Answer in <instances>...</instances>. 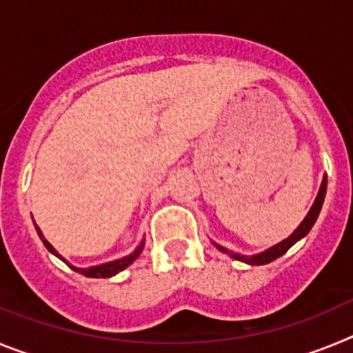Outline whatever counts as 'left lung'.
Returning a JSON list of instances; mask_svg holds the SVG:
<instances>
[{
    "label": "left lung",
    "instance_id": "left-lung-1",
    "mask_svg": "<svg viewBox=\"0 0 353 353\" xmlns=\"http://www.w3.org/2000/svg\"><path fill=\"white\" fill-rule=\"evenodd\" d=\"M325 191H327V176H323L322 187H320V191H318V196H316V199H314V203H313V207H311L310 214L305 215V219L302 221L301 226H299L297 230H295V232H293L292 235L288 236V239L283 240V242H279V244L274 245V248L267 249V251L261 252V254H256V256L248 258V256H240V254H232V256L236 258V260H242V261H245V263H251V265L270 263V261H274V260H276V258L283 256V254H285V252L288 251V249L292 248V245L295 244V242H297V240H301L302 236H305V235H307V233H310V230H311V228H313L314 221H316L318 214H320V208H322V205H323ZM217 248H219L221 251L228 252L226 249L221 248V245H217Z\"/></svg>",
    "mask_w": 353,
    "mask_h": 353
}]
</instances>
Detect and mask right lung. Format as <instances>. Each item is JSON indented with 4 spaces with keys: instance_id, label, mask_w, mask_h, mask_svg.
<instances>
[{
    "instance_id": "obj_1",
    "label": "right lung",
    "mask_w": 353,
    "mask_h": 353,
    "mask_svg": "<svg viewBox=\"0 0 353 353\" xmlns=\"http://www.w3.org/2000/svg\"><path fill=\"white\" fill-rule=\"evenodd\" d=\"M35 228H37V224H35ZM37 232H39V235H40V239H42L43 245H46V248H48L49 251L52 252V254H56V256H58V258H61L60 254H58V252L54 251V248H52V245L49 244L48 240L43 239L42 232H40L39 228H37ZM143 248H145V242H141V245H139V248L136 249V251H134L132 254H129V256H125V258H121V260L109 261V263H104V265H97V267H90V269H77V267H72V265H70V269L76 270V272H79V274H83V276H86V277H111V276H114V274L121 272V270L125 269V267H129V265L132 263V261L136 260V258H138L139 254H141ZM61 260H63V258H61ZM65 263H67V261H65Z\"/></svg>"
}]
</instances>
